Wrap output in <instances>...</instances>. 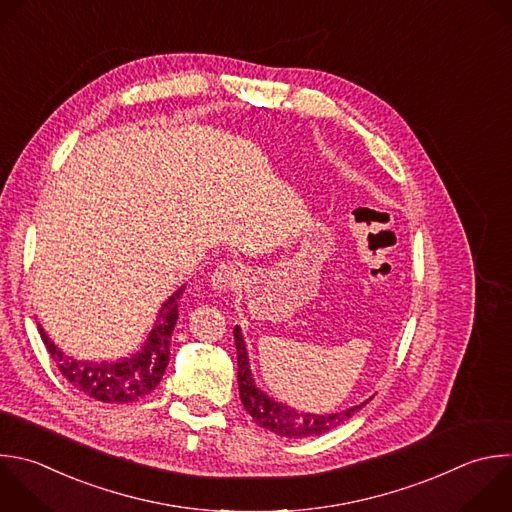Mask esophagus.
<instances>
[{
	"instance_id": "obj_1",
	"label": "esophagus",
	"mask_w": 512,
	"mask_h": 512,
	"mask_svg": "<svg viewBox=\"0 0 512 512\" xmlns=\"http://www.w3.org/2000/svg\"><path fill=\"white\" fill-rule=\"evenodd\" d=\"M243 277V267L237 261H223L215 267L211 273V285L215 291L225 293L229 289H235L241 283Z\"/></svg>"
}]
</instances>
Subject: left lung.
<instances>
[{
  "label": "left lung",
  "mask_w": 512,
  "mask_h": 512,
  "mask_svg": "<svg viewBox=\"0 0 512 512\" xmlns=\"http://www.w3.org/2000/svg\"><path fill=\"white\" fill-rule=\"evenodd\" d=\"M235 346H237V384H239V396L241 404L247 410V414L253 418L255 424L261 428L283 436V438H311L321 436L339 424L348 422L358 410H362L372 398L360 402L358 406H350L346 410L331 412V414H313V412H299L273 396H269L265 390H261L253 378L251 360L245 335L239 325L233 329Z\"/></svg>",
  "instance_id": "1"
}]
</instances>
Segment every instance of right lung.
<instances>
[{
  "instance_id": "add662e5",
  "label": "right lung",
  "mask_w": 512,
  "mask_h": 512,
  "mask_svg": "<svg viewBox=\"0 0 512 512\" xmlns=\"http://www.w3.org/2000/svg\"><path fill=\"white\" fill-rule=\"evenodd\" d=\"M181 285L158 309L154 327L140 348L118 360H82L60 350L54 339L38 323L44 346L62 376L84 396L104 404H128L148 396L162 380L170 360V337L179 319Z\"/></svg>"
}]
</instances>
